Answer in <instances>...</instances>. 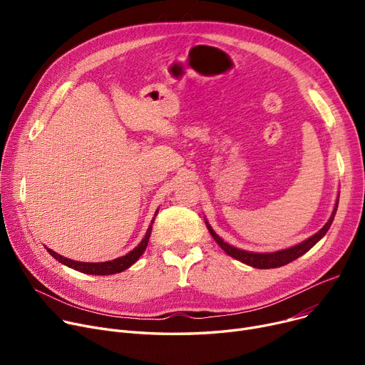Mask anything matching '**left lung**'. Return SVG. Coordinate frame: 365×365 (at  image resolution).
<instances>
[{
    "mask_svg": "<svg viewBox=\"0 0 365 365\" xmlns=\"http://www.w3.org/2000/svg\"><path fill=\"white\" fill-rule=\"evenodd\" d=\"M337 204L336 202V207L333 210V215L329 219V222L324 225L322 229H319V231L312 235L311 238H308L306 241L294 245V247H290V248H285V250H281V252H275V253H252V252H244V250H240V248H235L232 245L226 244L215 231L212 229V226H210L207 223V227H208V232L212 234V237L216 240V242L223 248L225 253H227L231 257L245 263V264H250L253 267H259V269H271V267H279V266H284L287 263H290L293 260H296L297 257L303 256L306 252H309L311 248L325 235L327 234V231L330 229L333 220H334V216H336V212H337Z\"/></svg>",
    "mask_w": 365,
    "mask_h": 365,
    "instance_id": "1",
    "label": "left lung"
}]
</instances>
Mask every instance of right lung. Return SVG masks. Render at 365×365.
Masks as SVG:
<instances>
[{"instance_id": "right-lung-1", "label": "right lung", "mask_w": 365, "mask_h": 365, "mask_svg": "<svg viewBox=\"0 0 365 365\" xmlns=\"http://www.w3.org/2000/svg\"><path fill=\"white\" fill-rule=\"evenodd\" d=\"M158 213V210H157ZM155 213V216H157ZM153 220H155V217L152 219L148 231H146V235L145 238L140 241V244L134 248V250H131L128 255L123 256V257H118V259H113V260H109V262H102V263H87V262H75V260H71V259H66L61 255H57L56 252L50 250V248H47V252L56 259L59 260L61 263L72 267V269L75 271H80L83 274H90V275H112V274H118V272H123L125 271L127 267H130L134 262H138V259L143 255V252L146 250V245H148V241H149V237H150V231H152V223Z\"/></svg>"}]
</instances>
